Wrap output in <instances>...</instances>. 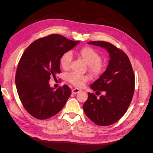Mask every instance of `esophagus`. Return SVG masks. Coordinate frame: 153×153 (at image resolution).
Masks as SVG:
<instances>
[{"label":"esophagus","mask_w":153,"mask_h":153,"mask_svg":"<svg viewBox=\"0 0 153 153\" xmlns=\"http://www.w3.org/2000/svg\"><path fill=\"white\" fill-rule=\"evenodd\" d=\"M82 90L80 89H78V88H75V89H72V93L73 94H76L78 92H79L80 91H81Z\"/></svg>","instance_id":"esophagus-1"}]
</instances>
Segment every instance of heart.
Listing matches in <instances>:
<instances>
[{"instance_id": "b5f03b06", "label": "heart", "mask_w": 153, "mask_h": 153, "mask_svg": "<svg viewBox=\"0 0 153 153\" xmlns=\"http://www.w3.org/2000/svg\"><path fill=\"white\" fill-rule=\"evenodd\" d=\"M79 56L88 64L89 70L94 76H98L103 73L105 66L101 60V55L97 51L91 47H84L78 52ZM71 52H66L62 54L60 59V64L64 69H68L70 67L72 60ZM66 80L76 87H82L89 80L87 75H80L75 73H70L66 75Z\"/></svg>"}]
</instances>
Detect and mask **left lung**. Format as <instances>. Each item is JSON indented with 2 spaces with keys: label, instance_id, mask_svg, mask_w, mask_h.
<instances>
[{
  "label": "left lung",
  "instance_id": "left-lung-1",
  "mask_svg": "<svg viewBox=\"0 0 153 153\" xmlns=\"http://www.w3.org/2000/svg\"><path fill=\"white\" fill-rule=\"evenodd\" d=\"M89 44L105 48L110 54L106 71L91 85V89L104 91L97 98L88 93L83 108L87 116L98 126L113 124L126 112L135 91V75L128 55L121 49L106 41H90Z\"/></svg>",
  "mask_w": 153,
  "mask_h": 153
}]
</instances>
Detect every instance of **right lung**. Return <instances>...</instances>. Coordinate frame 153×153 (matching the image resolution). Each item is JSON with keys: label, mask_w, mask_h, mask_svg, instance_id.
Wrapping results in <instances>:
<instances>
[{"label": "right lung", "mask_w": 153, "mask_h": 153, "mask_svg": "<svg viewBox=\"0 0 153 153\" xmlns=\"http://www.w3.org/2000/svg\"><path fill=\"white\" fill-rule=\"evenodd\" d=\"M79 41L59 34H51L32 43L18 64L15 84L24 108L32 117L47 119L59 113L71 95L67 85L53 91L50 77L61 73L60 59Z\"/></svg>", "instance_id": "1"}]
</instances>
